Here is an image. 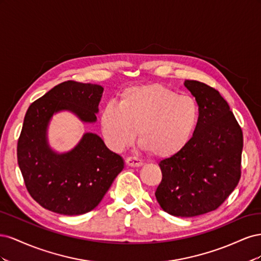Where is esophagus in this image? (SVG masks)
<instances>
[{
	"mask_svg": "<svg viewBox=\"0 0 261 261\" xmlns=\"http://www.w3.org/2000/svg\"><path fill=\"white\" fill-rule=\"evenodd\" d=\"M126 164L128 165V167L132 168H136V167H140V165H143V161L136 156H128L127 159H126Z\"/></svg>",
	"mask_w": 261,
	"mask_h": 261,
	"instance_id": "obj_1",
	"label": "esophagus"
}]
</instances>
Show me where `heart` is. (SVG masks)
Here are the masks:
<instances>
[{
    "instance_id": "heart-1",
    "label": "heart",
    "mask_w": 261,
    "mask_h": 261,
    "mask_svg": "<svg viewBox=\"0 0 261 261\" xmlns=\"http://www.w3.org/2000/svg\"><path fill=\"white\" fill-rule=\"evenodd\" d=\"M198 118L195 99L153 84L125 89L117 105L109 102L102 109L100 125L107 145L115 151L130 146L138 129L141 148L168 158L187 145Z\"/></svg>"
}]
</instances>
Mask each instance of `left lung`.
Returning <instances> with one entry per match:
<instances>
[{
	"label": "left lung",
	"instance_id": "left-lung-1",
	"mask_svg": "<svg viewBox=\"0 0 261 261\" xmlns=\"http://www.w3.org/2000/svg\"><path fill=\"white\" fill-rule=\"evenodd\" d=\"M184 85L198 103V123L187 145L159 163L155 198L165 212L189 218L218 209L238 186L243 132L218 90L198 81Z\"/></svg>",
	"mask_w": 261,
	"mask_h": 261
}]
</instances>
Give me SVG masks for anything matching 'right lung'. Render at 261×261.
Here are the masks:
<instances>
[{"instance_id": "obj_1", "label": "right lung", "mask_w": 261, "mask_h": 261, "mask_svg": "<svg viewBox=\"0 0 261 261\" xmlns=\"http://www.w3.org/2000/svg\"><path fill=\"white\" fill-rule=\"evenodd\" d=\"M103 87L67 81L28 108L17 143V161L28 193L50 211L84 215L96 208L124 169L122 156L98 135L86 133L72 151L55 153L46 127L55 112L68 110L84 122H96Z\"/></svg>"}]
</instances>
